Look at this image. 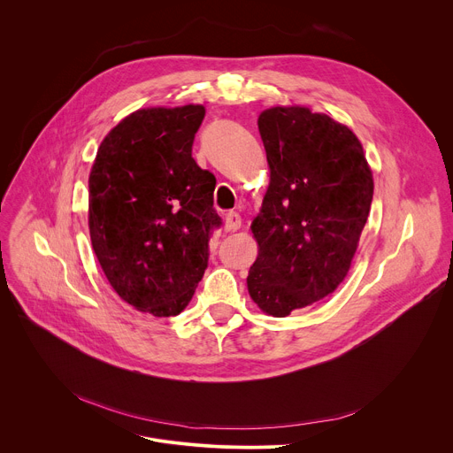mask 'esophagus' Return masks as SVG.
Listing matches in <instances>:
<instances>
[{
  "label": "esophagus",
  "instance_id": "34e87169",
  "mask_svg": "<svg viewBox=\"0 0 453 453\" xmlns=\"http://www.w3.org/2000/svg\"><path fill=\"white\" fill-rule=\"evenodd\" d=\"M242 226V217L236 211H229L226 215V231H236Z\"/></svg>",
  "mask_w": 453,
  "mask_h": 453
}]
</instances>
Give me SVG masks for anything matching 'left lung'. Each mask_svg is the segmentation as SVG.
Segmentation results:
<instances>
[{
	"label": "left lung",
	"instance_id": "obj_1",
	"mask_svg": "<svg viewBox=\"0 0 453 453\" xmlns=\"http://www.w3.org/2000/svg\"><path fill=\"white\" fill-rule=\"evenodd\" d=\"M271 182L253 220L258 257L248 289L276 318L336 291L350 269L374 195L363 146L340 122L309 108L258 117Z\"/></svg>",
	"mask_w": 453,
	"mask_h": 453
}]
</instances>
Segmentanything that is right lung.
I'll return each instance as SVG.
<instances>
[{"instance_id": "add662e5", "label": "right lung", "mask_w": 453, "mask_h": 453, "mask_svg": "<svg viewBox=\"0 0 453 453\" xmlns=\"http://www.w3.org/2000/svg\"><path fill=\"white\" fill-rule=\"evenodd\" d=\"M203 115L200 104L137 110L104 137L88 179L96 257L115 293L157 318L191 302L222 226L217 179L191 157Z\"/></svg>"}]
</instances>
